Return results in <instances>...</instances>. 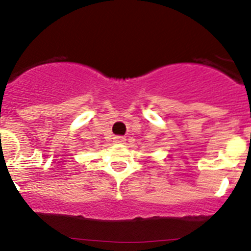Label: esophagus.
<instances>
[{
    "label": "esophagus",
    "instance_id": "esophagus-1",
    "mask_svg": "<svg viewBox=\"0 0 251 251\" xmlns=\"http://www.w3.org/2000/svg\"><path fill=\"white\" fill-rule=\"evenodd\" d=\"M113 142H114V143H118V145H123L124 142H126V138H124L123 136H115L114 138H113Z\"/></svg>",
    "mask_w": 251,
    "mask_h": 251
}]
</instances>
